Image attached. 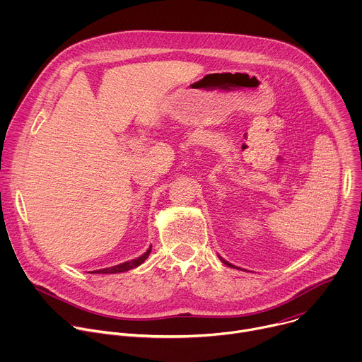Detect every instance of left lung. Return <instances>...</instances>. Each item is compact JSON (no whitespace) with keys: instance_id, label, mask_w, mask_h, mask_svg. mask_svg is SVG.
<instances>
[{"instance_id":"obj_1","label":"left lung","mask_w":362,"mask_h":362,"mask_svg":"<svg viewBox=\"0 0 362 362\" xmlns=\"http://www.w3.org/2000/svg\"><path fill=\"white\" fill-rule=\"evenodd\" d=\"M221 261H222V262H223V264H225V265H228V267H230V268H236V267H233V265H232V264H229V262H226V261H225V259H222V257H221ZM236 269H238V268H236Z\"/></svg>"}]
</instances>
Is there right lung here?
Wrapping results in <instances>:
<instances>
[{
    "label": "right lung",
    "instance_id": "1",
    "mask_svg": "<svg viewBox=\"0 0 362 362\" xmlns=\"http://www.w3.org/2000/svg\"><path fill=\"white\" fill-rule=\"evenodd\" d=\"M151 252V246L139 257H136V259H132V261H127V262H123L120 265H116V267H110V268H105V269H98V271H93V274H120V272H126V271H130L133 268H137L139 265H141L146 259L147 256L150 255Z\"/></svg>",
    "mask_w": 362,
    "mask_h": 362
}]
</instances>
